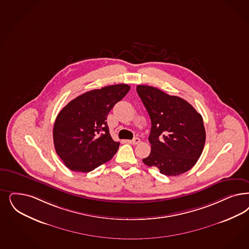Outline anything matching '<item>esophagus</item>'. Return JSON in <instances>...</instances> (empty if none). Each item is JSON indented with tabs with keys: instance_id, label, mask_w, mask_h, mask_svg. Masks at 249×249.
<instances>
[{
	"instance_id": "obj_1",
	"label": "esophagus",
	"mask_w": 249,
	"mask_h": 249,
	"mask_svg": "<svg viewBox=\"0 0 249 249\" xmlns=\"http://www.w3.org/2000/svg\"><path fill=\"white\" fill-rule=\"evenodd\" d=\"M140 142H141V140L139 139V138H134L133 140H129L128 141V142L130 143V144H133V145H136L138 143H140Z\"/></svg>"
}]
</instances>
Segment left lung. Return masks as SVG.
Returning <instances> with one entry per match:
<instances>
[{
	"instance_id": "8db88e82",
	"label": "left lung",
	"mask_w": 249,
	"mask_h": 249,
	"mask_svg": "<svg viewBox=\"0 0 249 249\" xmlns=\"http://www.w3.org/2000/svg\"><path fill=\"white\" fill-rule=\"evenodd\" d=\"M139 96L150 116L151 154L142 159L165 176L191 169L201 155L206 132L202 117L183 98L153 86H138Z\"/></svg>"
}]
</instances>
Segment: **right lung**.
<instances>
[{"mask_svg": "<svg viewBox=\"0 0 249 249\" xmlns=\"http://www.w3.org/2000/svg\"><path fill=\"white\" fill-rule=\"evenodd\" d=\"M125 84L105 86L81 94L58 114L53 127L56 153L72 171H92L109 161L120 142L113 141L107 118L128 94Z\"/></svg>", "mask_w": 249, "mask_h": 249, "instance_id": "obj_1", "label": "right lung"}]
</instances>
